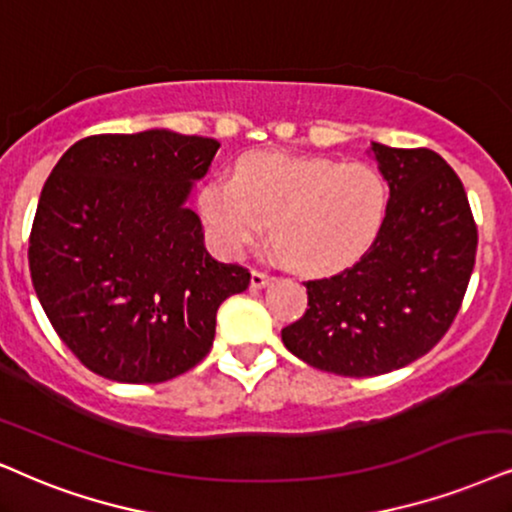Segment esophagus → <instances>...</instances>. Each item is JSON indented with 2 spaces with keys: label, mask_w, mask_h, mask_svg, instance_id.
Instances as JSON below:
<instances>
[{
  "label": "esophagus",
  "mask_w": 512,
  "mask_h": 512,
  "mask_svg": "<svg viewBox=\"0 0 512 512\" xmlns=\"http://www.w3.org/2000/svg\"><path fill=\"white\" fill-rule=\"evenodd\" d=\"M269 281H271V276L264 274V271H260V269H255V271H252V274H250V286H252V288H264Z\"/></svg>",
  "instance_id": "34e87169"
}]
</instances>
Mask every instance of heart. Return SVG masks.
<instances>
[{"label": "heart", "instance_id": "1", "mask_svg": "<svg viewBox=\"0 0 512 512\" xmlns=\"http://www.w3.org/2000/svg\"><path fill=\"white\" fill-rule=\"evenodd\" d=\"M198 210L226 252L248 250L271 222L278 255L321 274L354 262L378 236L387 186L361 163L262 153L241 163L236 179H210Z\"/></svg>", "mask_w": 512, "mask_h": 512}]
</instances>
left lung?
<instances>
[{
	"instance_id": "obj_1",
	"label": "left lung",
	"mask_w": 512,
	"mask_h": 512,
	"mask_svg": "<svg viewBox=\"0 0 512 512\" xmlns=\"http://www.w3.org/2000/svg\"><path fill=\"white\" fill-rule=\"evenodd\" d=\"M390 186L383 226L359 262L307 281V312L281 331L304 364L349 378L428 354L461 309L477 224L458 174L430 148L371 144Z\"/></svg>"
}]
</instances>
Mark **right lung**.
Here are the masks:
<instances>
[{"mask_svg": "<svg viewBox=\"0 0 512 512\" xmlns=\"http://www.w3.org/2000/svg\"><path fill=\"white\" fill-rule=\"evenodd\" d=\"M219 144L170 129L94 134L63 153L30 231V276L58 338L115 383L177 378L208 357L217 309L250 271L205 250L186 200Z\"/></svg>", "mask_w": 512, "mask_h": 512, "instance_id": "add662e5", "label": "right lung"}]
</instances>
